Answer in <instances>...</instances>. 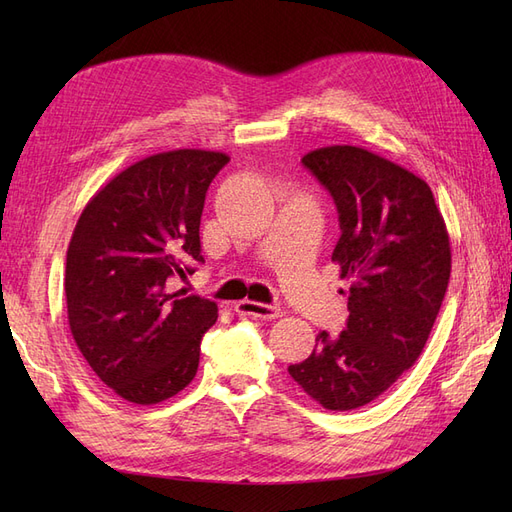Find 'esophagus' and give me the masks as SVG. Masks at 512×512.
I'll list each match as a JSON object with an SVG mask.
<instances>
[{"mask_svg":"<svg viewBox=\"0 0 512 512\" xmlns=\"http://www.w3.org/2000/svg\"><path fill=\"white\" fill-rule=\"evenodd\" d=\"M237 312L241 316H250V318H262V320H273L280 318L282 309L277 303H258V301H239L237 303Z\"/></svg>","mask_w":512,"mask_h":512,"instance_id":"1","label":"esophagus"}]
</instances>
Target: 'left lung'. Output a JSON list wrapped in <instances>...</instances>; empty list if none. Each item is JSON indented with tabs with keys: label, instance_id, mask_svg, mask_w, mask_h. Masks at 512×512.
I'll list each match as a JSON object with an SVG mask.
<instances>
[{
	"label": "left lung",
	"instance_id": "obj_1",
	"mask_svg": "<svg viewBox=\"0 0 512 512\" xmlns=\"http://www.w3.org/2000/svg\"><path fill=\"white\" fill-rule=\"evenodd\" d=\"M301 162L335 200L342 237L331 260L350 280V316L339 335L318 333L288 374L322 408L344 412L389 391L421 356L451 277V243L431 188L410 170L350 145Z\"/></svg>",
	"mask_w": 512,
	"mask_h": 512
}]
</instances>
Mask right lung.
Listing matches in <instances>:
<instances>
[{
	"label": "right lung",
	"mask_w": 512,
	"mask_h": 512,
	"mask_svg": "<svg viewBox=\"0 0 512 512\" xmlns=\"http://www.w3.org/2000/svg\"><path fill=\"white\" fill-rule=\"evenodd\" d=\"M228 162L205 149L149 156L108 181L72 232L64 282L72 337L96 376L132 404H160L196 376L218 305L170 292V280L205 262L200 215Z\"/></svg>",
	"instance_id": "1"
}]
</instances>
